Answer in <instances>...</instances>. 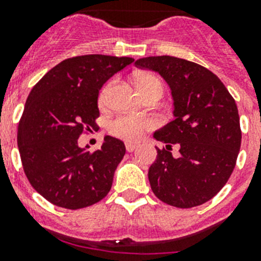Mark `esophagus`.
Here are the masks:
<instances>
[{"label": "esophagus", "mask_w": 261, "mask_h": 261, "mask_svg": "<svg viewBox=\"0 0 261 261\" xmlns=\"http://www.w3.org/2000/svg\"><path fill=\"white\" fill-rule=\"evenodd\" d=\"M136 147H137V145L136 144H132V142H125V149L126 151H129V153L135 150Z\"/></svg>", "instance_id": "1"}]
</instances>
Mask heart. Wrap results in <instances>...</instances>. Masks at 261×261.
Wrapping results in <instances>:
<instances>
[{"mask_svg": "<svg viewBox=\"0 0 261 261\" xmlns=\"http://www.w3.org/2000/svg\"><path fill=\"white\" fill-rule=\"evenodd\" d=\"M136 84L142 95H145L149 91L153 90H158L163 94V85L162 80L155 74H150V73H142V74L136 75ZM112 87V82H108L102 87L100 93H99V103L100 105H106L107 103L108 94ZM154 126V121L147 117H138L133 116V115H120V116L115 117L114 120H111L108 124V132L112 136L125 141H137L142 137L146 130L151 129Z\"/></svg>", "mask_w": 261, "mask_h": 261, "instance_id": "obj_1", "label": "heart"}]
</instances>
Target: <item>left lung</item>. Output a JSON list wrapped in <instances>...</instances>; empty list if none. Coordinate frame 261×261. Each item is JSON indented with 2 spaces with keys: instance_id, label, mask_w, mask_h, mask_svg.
<instances>
[{
  "instance_id": "left-lung-1",
  "label": "left lung",
  "mask_w": 261,
  "mask_h": 261,
  "mask_svg": "<svg viewBox=\"0 0 261 261\" xmlns=\"http://www.w3.org/2000/svg\"><path fill=\"white\" fill-rule=\"evenodd\" d=\"M136 66L158 71L172 91L176 119L154 133L156 147L149 181L161 201L187 209L213 199L234 171L242 130L237 103L204 66L172 56L145 57ZM175 144L179 155L171 150Z\"/></svg>"
}]
</instances>
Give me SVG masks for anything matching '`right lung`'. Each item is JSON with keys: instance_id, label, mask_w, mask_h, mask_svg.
<instances>
[{"instance_id": "add662e5", "label": "right lung", "mask_w": 261, "mask_h": 261, "mask_svg": "<svg viewBox=\"0 0 261 261\" xmlns=\"http://www.w3.org/2000/svg\"><path fill=\"white\" fill-rule=\"evenodd\" d=\"M133 61L106 55L70 57L32 87L18 124V149L30 184L53 205L75 211L110 192L124 142L106 136L100 149L86 151L78 138L98 126L99 89Z\"/></svg>"}]
</instances>
